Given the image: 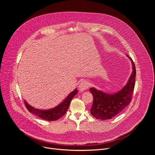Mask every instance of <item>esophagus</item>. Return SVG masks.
<instances>
[{
  "label": "esophagus",
  "mask_w": 155,
  "mask_h": 155,
  "mask_svg": "<svg viewBox=\"0 0 155 155\" xmlns=\"http://www.w3.org/2000/svg\"><path fill=\"white\" fill-rule=\"evenodd\" d=\"M89 86H90V84L88 83V82L84 80L79 84L78 89L80 91V92H83L84 90L87 89V88L89 87Z\"/></svg>",
  "instance_id": "34e87169"
}]
</instances>
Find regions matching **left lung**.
Listing matches in <instances>:
<instances>
[{
  "label": "left lung",
  "instance_id": "8db88e82",
  "mask_svg": "<svg viewBox=\"0 0 155 155\" xmlns=\"http://www.w3.org/2000/svg\"><path fill=\"white\" fill-rule=\"evenodd\" d=\"M126 56L131 61L132 72L126 85L120 91L114 93H107L97 90L94 87L90 89L93 96V103L90 112L97 119H111L122 112L130 102L134 88L136 71L133 61L127 54Z\"/></svg>",
  "mask_w": 155,
  "mask_h": 155
}]
</instances>
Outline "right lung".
Here are the masks:
<instances>
[{
  "mask_svg": "<svg viewBox=\"0 0 155 155\" xmlns=\"http://www.w3.org/2000/svg\"><path fill=\"white\" fill-rule=\"evenodd\" d=\"M78 91L77 90V88H75L59 105L50 109L41 110L36 108L30 105L25 100V104L29 112L35 115L36 116L39 117L43 120L47 121H55L59 119L66 113L70 105L72 99L78 93Z\"/></svg>",
  "mask_w": 155,
  "mask_h": 155,
  "instance_id": "right-lung-1",
  "label": "right lung"
}]
</instances>
